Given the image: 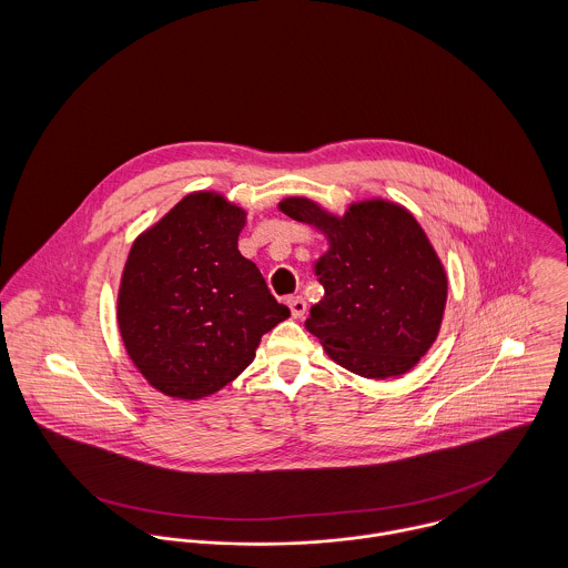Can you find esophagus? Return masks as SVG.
I'll use <instances>...</instances> for the list:
<instances>
[{
  "instance_id": "34e87169",
  "label": "esophagus",
  "mask_w": 568,
  "mask_h": 568,
  "mask_svg": "<svg viewBox=\"0 0 568 568\" xmlns=\"http://www.w3.org/2000/svg\"><path fill=\"white\" fill-rule=\"evenodd\" d=\"M286 304H288V308H291L293 320H302V317H304V313H306V300H304V297L291 295V297L286 300Z\"/></svg>"
}]
</instances>
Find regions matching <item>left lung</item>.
Returning a JSON list of instances; mask_svg holds the SVG:
<instances>
[{"mask_svg": "<svg viewBox=\"0 0 568 568\" xmlns=\"http://www.w3.org/2000/svg\"><path fill=\"white\" fill-rule=\"evenodd\" d=\"M277 207L327 241L313 268L324 297L306 320L327 356L376 381L413 369L439 334L448 295L444 264L415 216L387 199L356 201L343 216L306 196Z\"/></svg>", "mask_w": 568, "mask_h": 568, "instance_id": "8db88e82", "label": "left lung"}]
</instances>
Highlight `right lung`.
<instances>
[{
    "instance_id": "right-lung-1",
    "label": "right lung",
    "mask_w": 568,
    "mask_h": 568,
    "mask_svg": "<svg viewBox=\"0 0 568 568\" xmlns=\"http://www.w3.org/2000/svg\"><path fill=\"white\" fill-rule=\"evenodd\" d=\"M246 212L219 192L183 196L129 251L118 288L124 349L146 383L201 400L253 363L262 334L291 317L241 255Z\"/></svg>"
}]
</instances>
